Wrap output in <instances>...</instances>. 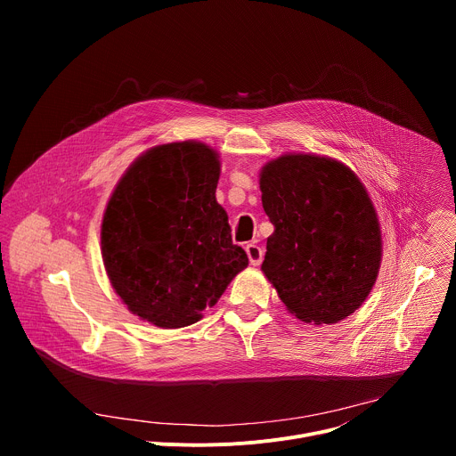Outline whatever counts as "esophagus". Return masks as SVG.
<instances>
[{
    "mask_svg": "<svg viewBox=\"0 0 456 456\" xmlns=\"http://www.w3.org/2000/svg\"><path fill=\"white\" fill-rule=\"evenodd\" d=\"M245 252H247V256H248V262H250V265L257 267L259 264L264 262V248L259 247V245H256V243H248V245L245 247Z\"/></svg>",
    "mask_w": 456,
    "mask_h": 456,
    "instance_id": "34e87169",
    "label": "esophagus"
}]
</instances>
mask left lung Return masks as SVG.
<instances>
[{
	"mask_svg": "<svg viewBox=\"0 0 456 456\" xmlns=\"http://www.w3.org/2000/svg\"><path fill=\"white\" fill-rule=\"evenodd\" d=\"M274 225L262 271L287 310L332 324L368 297L380 267L377 213L357 175L319 155H281L259 173Z\"/></svg>",
	"mask_w": 456,
	"mask_h": 456,
	"instance_id": "left-lung-1",
	"label": "left lung"
}]
</instances>
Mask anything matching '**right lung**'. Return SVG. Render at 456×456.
I'll list each match as a JSON object with an SVG mask.
<instances>
[{
	"label": "right lung",
	"mask_w": 456,
	"mask_h": 456,
	"mask_svg": "<svg viewBox=\"0 0 456 456\" xmlns=\"http://www.w3.org/2000/svg\"><path fill=\"white\" fill-rule=\"evenodd\" d=\"M218 153L155 146L118 180L101 225L104 267L127 310L160 329L197 322L248 265L216 202Z\"/></svg>",
	"instance_id": "obj_1"
}]
</instances>
